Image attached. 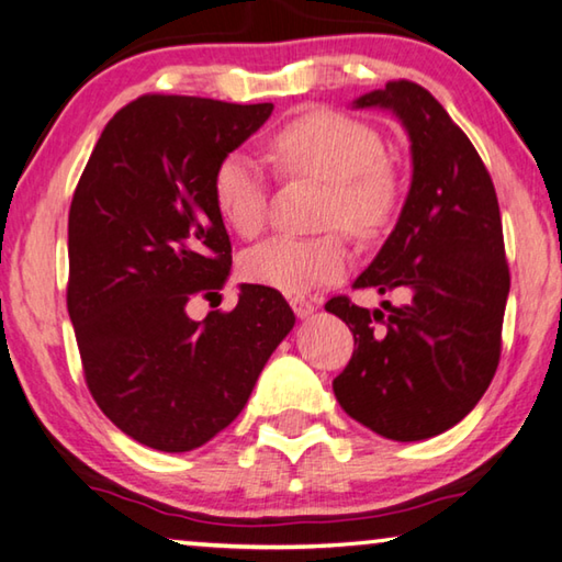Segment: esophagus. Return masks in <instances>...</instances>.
Returning a JSON list of instances; mask_svg holds the SVG:
<instances>
[{
    "label": "esophagus",
    "mask_w": 562,
    "mask_h": 562,
    "mask_svg": "<svg viewBox=\"0 0 562 562\" xmlns=\"http://www.w3.org/2000/svg\"><path fill=\"white\" fill-rule=\"evenodd\" d=\"M290 304H292V310H294V315H297V319H307V317L315 315V310H317L315 304H312L310 300H304V297H292Z\"/></svg>",
    "instance_id": "esophagus-1"
}]
</instances>
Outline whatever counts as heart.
I'll return each instance as SVG.
<instances>
[{"mask_svg":"<svg viewBox=\"0 0 562 562\" xmlns=\"http://www.w3.org/2000/svg\"><path fill=\"white\" fill-rule=\"evenodd\" d=\"M284 170L329 186L325 223L372 235L396 205V178L384 160V144L367 123L335 111H312L272 140ZM215 205L240 235H255L268 217V178L258 160L225 156L213 176ZM349 252L339 235H274L243 255V274L282 294H304L345 274Z\"/></svg>","mask_w":562,"mask_h":562,"instance_id":"obj_1","label":"heart"}]
</instances>
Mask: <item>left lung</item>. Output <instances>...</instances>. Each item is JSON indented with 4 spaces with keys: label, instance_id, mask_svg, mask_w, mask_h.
<instances>
[{
    "label": "left lung",
    "instance_id": "obj_1",
    "mask_svg": "<svg viewBox=\"0 0 562 562\" xmlns=\"http://www.w3.org/2000/svg\"><path fill=\"white\" fill-rule=\"evenodd\" d=\"M351 109L392 113L412 154L394 231L351 288L398 290L406 302H382L386 316L347 297L325 304L355 335V355L331 389L367 429L424 441L459 424L496 374L510 290L498 198L469 136L418 83L392 81Z\"/></svg>",
    "mask_w": 562,
    "mask_h": 562
}]
</instances>
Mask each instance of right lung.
Returning <instances> with one entry per match:
<instances>
[{"label": "right lung", "mask_w": 562, "mask_h": 562, "mask_svg": "<svg viewBox=\"0 0 562 562\" xmlns=\"http://www.w3.org/2000/svg\"><path fill=\"white\" fill-rule=\"evenodd\" d=\"M272 109L140 97L109 121L76 186L66 304L83 374L101 412L156 451H193L233 424L294 327L262 284H237L233 312H186L231 278L215 168Z\"/></svg>", "instance_id": "right-lung-1"}]
</instances>
